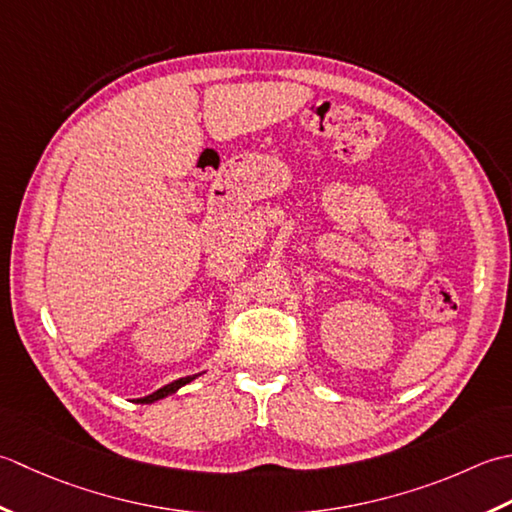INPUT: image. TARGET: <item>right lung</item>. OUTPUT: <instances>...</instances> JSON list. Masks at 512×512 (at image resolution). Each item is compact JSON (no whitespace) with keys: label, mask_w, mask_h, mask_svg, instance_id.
Listing matches in <instances>:
<instances>
[{"label":"right lung","mask_w":512,"mask_h":512,"mask_svg":"<svg viewBox=\"0 0 512 512\" xmlns=\"http://www.w3.org/2000/svg\"><path fill=\"white\" fill-rule=\"evenodd\" d=\"M196 378V375H187V378H181V380H174L172 384H165L163 389H159V391H154L152 395H145V398H141L139 402H143V404H150V402H156V400H161V398H165V395H172V393H176L179 391L183 384H187V382H192Z\"/></svg>","instance_id":"right-lung-1"}]
</instances>
